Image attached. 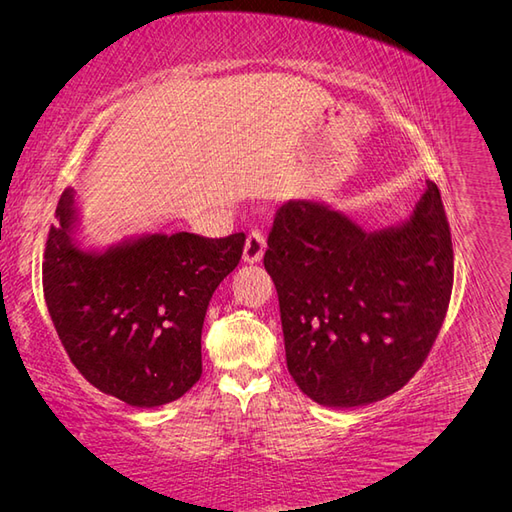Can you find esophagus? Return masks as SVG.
<instances>
[{
    "label": "esophagus",
    "instance_id": "34e87169",
    "mask_svg": "<svg viewBox=\"0 0 512 512\" xmlns=\"http://www.w3.org/2000/svg\"><path fill=\"white\" fill-rule=\"evenodd\" d=\"M265 247H267L265 235H262L260 230H252L250 235H247V241L243 247V262H250V265L260 262L262 254H265Z\"/></svg>",
    "mask_w": 512,
    "mask_h": 512
}]
</instances>
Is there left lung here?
Instances as JSON below:
<instances>
[{
  "label": "left lung",
  "instance_id": "left-lung-1",
  "mask_svg": "<svg viewBox=\"0 0 512 512\" xmlns=\"http://www.w3.org/2000/svg\"><path fill=\"white\" fill-rule=\"evenodd\" d=\"M267 245L288 371L309 399L367 406L416 374L453 290L451 230L436 183L427 181L406 222L374 232L320 200H288Z\"/></svg>",
  "mask_w": 512,
  "mask_h": 512
}]
</instances>
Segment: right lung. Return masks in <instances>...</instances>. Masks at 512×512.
<instances>
[{"mask_svg":"<svg viewBox=\"0 0 512 512\" xmlns=\"http://www.w3.org/2000/svg\"><path fill=\"white\" fill-rule=\"evenodd\" d=\"M42 262L44 301L70 361L106 395L136 408L170 404L203 374L209 301L239 265L245 235H141L106 250L79 239L74 190H64Z\"/></svg>","mask_w":512,"mask_h":512,"instance_id":"add662e5","label":"right lung"}]
</instances>
